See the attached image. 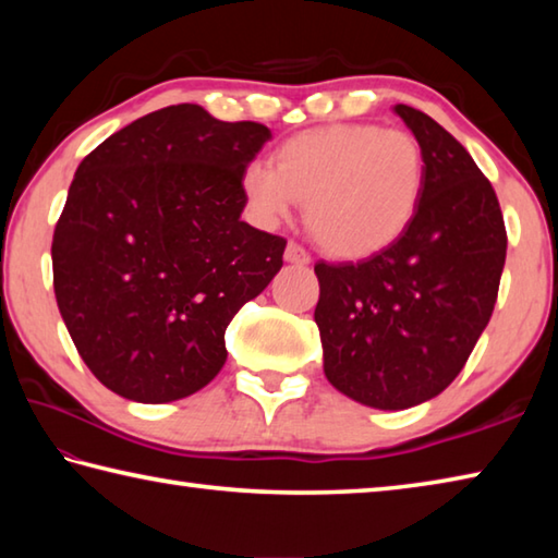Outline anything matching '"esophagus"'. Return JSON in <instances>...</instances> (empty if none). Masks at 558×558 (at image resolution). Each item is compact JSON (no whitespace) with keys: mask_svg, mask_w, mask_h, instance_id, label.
<instances>
[{"mask_svg":"<svg viewBox=\"0 0 558 558\" xmlns=\"http://www.w3.org/2000/svg\"><path fill=\"white\" fill-rule=\"evenodd\" d=\"M286 260H288V263H292V266H310V256H307V251L302 248V245H298V243H288V248H286Z\"/></svg>","mask_w":558,"mask_h":558,"instance_id":"esophagus-1","label":"esophagus"}]
</instances>
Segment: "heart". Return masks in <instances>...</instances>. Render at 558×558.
Listing matches in <instances>:
<instances>
[{
	"label": "heart",
	"instance_id": "heart-1",
	"mask_svg": "<svg viewBox=\"0 0 558 558\" xmlns=\"http://www.w3.org/2000/svg\"><path fill=\"white\" fill-rule=\"evenodd\" d=\"M241 189L263 223L305 204L317 243L337 258L374 256L399 239L423 194L421 145L403 130L327 125L278 147L276 169L245 167Z\"/></svg>",
	"mask_w": 558,
	"mask_h": 558
}]
</instances>
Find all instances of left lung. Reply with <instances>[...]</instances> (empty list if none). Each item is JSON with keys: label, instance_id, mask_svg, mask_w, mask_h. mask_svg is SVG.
I'll return each mask as SVG.
<instances>
[{"label": "left lung", "instance_id": "1", "mask_svg": "<svg viewBox=\"0 0 558 558\" xmlns=\"http://www.w3.org/2000/svg\"><path fill=\"white\" fill-rule=\"evenodd\" d=\"M423 153V194L389 248L319 260L315 323L339 393L403 411L448 389L493 317L507 233L493 184L426 112L393 106Z\"/></svg>", "mask_w": 558, "mask_h": 558}]
</instances>
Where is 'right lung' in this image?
Returning <instances> with one entry per match:
<instances>
[{
    "label": "right lung",
    "mask_w": 558,
    "mask_h": 558,
    "mask_svg": "<svg viewBox=\"0 0 558 558\" xmlns=\"http://www.w3.org/2000/svg\"><path fill=\"white\" fill-rule=\"evenodd\" d=\"M272 135L182 102L130 122L75 169L53 231V292L93 376L169 403L226 364V327L282 266L286 239L241 221L245 167Z\"/></svg>",
    "instance_id": "right-lung-1"
}]
</instances>
